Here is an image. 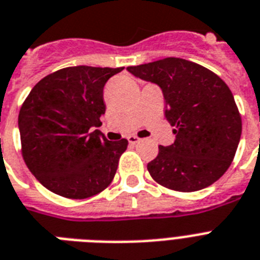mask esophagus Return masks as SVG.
<instances>
[{
    "instance_id": "obj_1",
    "label": "esophagus",
    "mask_w": 260,
    "mask_h": 260,
    "mask_svg": "<svg viewBox=\"0 0 260 260\" xmlns=\"http://www.w3.org/2000/svg\"><path fill=\"white\" fill-rule=\"evenodd\" d=\"M139 141H140V139H139V137H136V136H129L128 137V143H129V144H137V143H139Z\"/></svg>"
}]
</instances>
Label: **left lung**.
Masks as SVG:
<instances>
[{
    "label": "left lung",
    "mask_w": 260,
    "mask_h": 260,
    "mask_svg": "<svg viewBox=\"0 0 260 260\" xmlns=\"http://www.w3.org/2000/svg\"><path fill=\"white\" fill-rule=\"evenodd\" d=\"M126 71L160 86L166 119L175 126L174 144L160 145L159 155L147 166L152 179L167 188L192 192L221 178L242 135V119L227 84L202 65L176 57Z\"/></svg>",
    "instance_id": "8db88e82"
}]
</instances>
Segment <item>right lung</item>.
<instances>
[{"label": "right lung", "instance_id": "1", "mask_svg": "<svg viewBox=\"0 0 260 260\" xmlns=\"http://www.w3.org/2000/svg\"><path fill=\"white\" fill-rule=\"evenodd\" d=\"M123 69L69 67L30 90L18 115V129L25 163L45 188L85 199L111 184L128 141H109L92 128L105 113V82Z\"/></svg>", "mask_w": 260, "mask_h": 260}]
</instances>
